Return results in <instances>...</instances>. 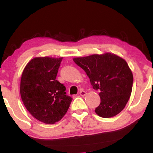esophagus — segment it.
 <instances>
[{"label": "esophagus", "instance_id": "obj_1", "mask_svg": "<svg viewBox=\"0 0 153 153\" xmlns=\"http://www.w3.org/2000/svg\"><path fill=\"white\" fill-rule=\"evenodd\" d=\"M86 92H85V91H84V90H82V91H80L79 92V94H80V96H82V97H85V96L86 95Z\"/></svg>", "mask_w": 153, "mask_h": 153}]
</instances>
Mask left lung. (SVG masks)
Here are the masks:
<instances>
[{
    "instance_id": "1",
    "label": "left lung",
    "mask_w": 153,
    "mask_h": 153,
    "mask_svg": "<svg viewBox=\"0 0 153 153\" xmlns=\"http://www.w3.org/2000/svg\"><path fill=\"white\" fill-rule=\"evenodd\" d=\"M74 61L86 72L93 88L100 92L96 113L104 118L120 113L132 90L133 75L126 61L111 53L74 58Z\"/></svg>"
}]
</instances>
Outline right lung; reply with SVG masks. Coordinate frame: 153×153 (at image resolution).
Here are the masks:
<instances>
[{
    "instance_id": "right-lung-1",
    "label": "right lung",
    "mask_w": 153,
    "mask_h": 153,
    "mask_svg": "<svg viewBox=\"0 0 153 153\" xmlns=\"http://www.w3.org/2000/svg\"><path fill=\"white\" fill-rule=\"evenodd\" d=\"M63 58L36 57L24 69L20 94L23 103L36 120L46 124L60 121L72 101L65 86L56 79Z\"/></svg>"
}]
</instances>
